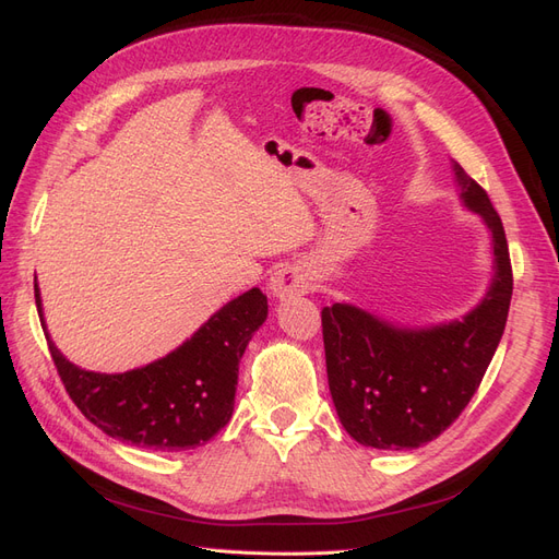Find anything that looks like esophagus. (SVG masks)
Returning a JSON list of instances; mask_svg holds the SVG:
<instances>
[{"mask_svg":"<svg viewBox=\"0 0 559 559\" xmlns=\"http://www.w3.org/2000/svg\"><path fill=\"white\" fill-rule=\"evenodd\" d=\"M269 287H272L274 297L278 299H287V297H297V295H306L313 287L309 274L304 272L301 266L297 264H281L272 281H269Z\"/></svg>","mask_w":559,"mask_h":559,"instance_id":"obj_1","label":"esophagus"}]
</instances>
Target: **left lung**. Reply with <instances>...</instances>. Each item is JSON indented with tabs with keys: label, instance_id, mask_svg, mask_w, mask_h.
Segmentation results:
<instances>
[{
	"label": "left lung",
	"instance_id": "1",
	"mask_svg": "<svg viewBox=\"0 0 559 559\" xmlns=\"http://www.w3.org/2000/svg\"><path fill=\"white\" fill-rule=\"evenodd\" d=\"M462 200L492 231L495 278L472 313L448 325L400 330L350 304L322 309L330 392L348 435L381 450L420 448L472 402L507 328L513 269L499 213L457 162Z\"/></svg>",
	"mask_w": 559,
	"mask_h": 559
}]
</instances>
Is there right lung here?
<instances>
[{
	"label": "right lung",
	"mask_w": 559,
	"mask_h": 559,
	"mask_svg": "<svg viewBox=\"0 0 559 559\" xmlns=\"http://www.w3.org/2000/svg\"><path fill=\"white\" fill-rule=\"evenodd\" d=\"M34 299L44 320L37 281ZM264 320L266 297L253 287L213 313L183 346L124 373L71 365L50 341L46 322L41 328L64 390L90 423L124 443L176 453L206 443L229 423L239 362Z\"/></svg>",
	"instance_id": "obj_1"
}]
</instances>
